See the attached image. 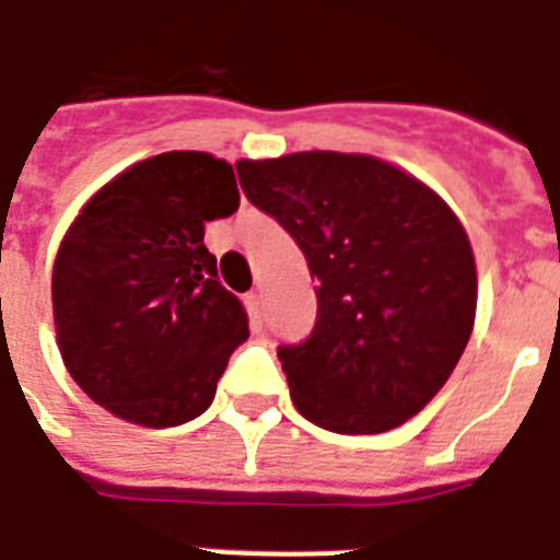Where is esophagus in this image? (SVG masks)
Masks as SVG:
<instances>
[{
    "label": "esophagus",
    "instance_id": "esophagus-1",
    "mask_svg": "<svg viewBox=\"0 0 560 560\" xmlns=\"http://www.w3.org/2000/svg\"><path fill=\"white\" fill-rule=\"evenodd\" d=\"M246 308L248 317H252V326H260V293H248Z\"/></svg>",
    "mask_w": 560,
    "mask_h": 560
}]
</instances>
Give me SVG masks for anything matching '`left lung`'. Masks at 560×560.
Returning a JSON list of instances; mask_svg holds the SVG:
<instances>
[{"mask_svg": "<svg viewBox=\"0 0 560 560\" xmlns=\"http://www.w3.org/2000/svg\"><path fill=\"white\" fill-rule=\"evenodd\" d=\"M243 192L296 240L317 281L312 338L281 347L293 407L332 433L418 416L469 343V234L424 180L371 153L240 160Z\"/></svg>", "mask_w": 560, "mask_h": 560, "instance_id": "obj_1", "label": "left lung"}]
</instances>
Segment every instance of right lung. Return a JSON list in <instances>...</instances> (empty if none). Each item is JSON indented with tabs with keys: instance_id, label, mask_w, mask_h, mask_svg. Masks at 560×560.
<instances>
[{
	"instance_id": "add662e5",
	"label": "right lung",
	"mask_w": 560,
	"mask_h": 560,
	"mask_svg": "<svg viewBox=\"0 0 560 560\" xmlns=\"http://www.w3.org/2000/svg\"><path fill=\"white\" fill-rule=\"evenodd\" d=\"M237 207L234 168L205 151L139 160L82 205L52 264V323L97 407L160 430L213 404L248 320L219 284L205 225Z\"/></svg>"
}]
</instances>
